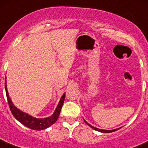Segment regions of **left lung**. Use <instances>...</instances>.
I'll return each instance as SVG.
<instances>
[{
    "label": "left lung",
    "mask_w": 148,
    "mask_h": 148,
    "mask_svg": "<svg viewBox=\"0 0 148 148\" xmlns=\"http://www.w3.org/2000/svg\"><path fill=\"white\" fill-rule=\"evenodd\" d=\"M84 122H86V125H89V127H92V129L95 130H97V131H99V132H104V133H109V132H114V131H116V130H117L120 129V128H118V129L112 130H100V129H98V128H96V127H95L92 126V125H89V123H87V122H86V121H85V120H84Z\"/></svg>",
    "instance_id": "left-lung-1"
}]
</instances>
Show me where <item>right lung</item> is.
Segmentation results:
<instances>
[{"instance_id":"add662e5","label":"right lung","mask_w":148,"mask_h":148,"mask_svg":"<svg viewBox=\"0 0 148 148\" xmlns=\"http://www.w3.org/2000/svg\"><path fill=\"white\" fill-rule=\"evenodd\" d=\"M5 92H6L7 100H8V105H9L10 110L11 111L12 114H13V115L14 116L16 120H18L21 123L23 124V125H25L27 127L30 128V129L35 130H42L46 129V128L49 127L51 125H53V123H55L57 119L59 118V114H60L61 110H62V105H63L64 101L65 99V94H64L63 96L61 98L60 102H59L56 110L53 112V114H52V116L45 119H37L26 114V113L23 112L19 110L18 109H17L13 105L9 97L8 91H7L6 80H5Z\"/></svg>"}]
</instances>
